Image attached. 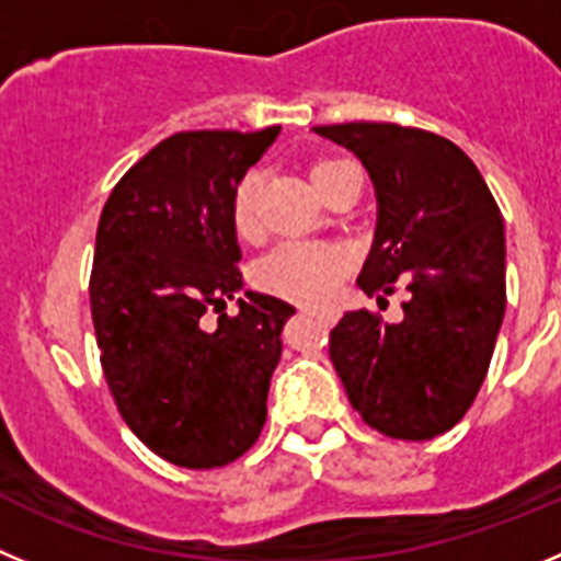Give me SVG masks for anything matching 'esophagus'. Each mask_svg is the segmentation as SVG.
<instances>
[{
	"label": "esophagus",
	"instance_id": "34e87169",
	"mask_svg": "<svg viewBox=\"0 0 561 561\" xmlns=\"http://www.w3.org/2000/svg\"><path fill=\"white\" fill-rule=\"evenodd\" d=\"M301 312H305V316H316V318H321V321H324V324H332V321H335V312L332 310H310V307H301Z\"/></svg>",
	"mask_w": 561,
	"mask_h": 561
}]
</instances>
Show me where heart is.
<instances>
[{
  "mask_svg": "<svg viewBox=\"0 0 561 561\" xmlns=\"http://www.w3.org/2000/svg\"><path fill=\"white\" fill-rule=\"evenodd\" d=\"M352 168L350 161L321 159L310 168V181L324 195L330 181L341 170ZM260 195H262V173L251 170L234 190L231 201V220L240 237L260 234ZM350 268V260L341 249L327 243H282L262 256L254 271V279L262 290L285 296V299L301 301V305H321L335 296L343 276Z\"/></svg>",
  "mask_w": 561,
  "mask_h": 561,
  "instance_id": "b5f03b06",
  "label": "heart"
}]
</instances>
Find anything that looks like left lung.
<instances>
[{
  "instance_id": "left-lung-1",
  "label": "left lung",
  "mask_w": 561,
  "mask_h": 561,
  "mask_svg": "<svg viewBox=\"0 0 561 561\" xmlns=\"http://www.w3.org/2000/svg\"><path fill=\"white\" fill-rule=\"evenodd\" d=\"M352 150L377 195L375 243L357 285L391 296L402 321L352 310L330 332V357L366 425L405 442L450 431L469 411L506 312L501 209L467 153L444 136L393 123L318 125Z\"/></svg>"
}]
</instances>
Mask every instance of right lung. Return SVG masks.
Here are the masks:
<instances>
[{"label":"right lung","mask_w":561,"mask_h":561,"mask_svg":"<svg viewBox=\"0 0 561 561\" xmlns=\"http://www.w3.org/2000/svg\"><path fill=\"white\" fill-rule=\"evenodd\" d=\"M279 130L173 134L119 179L100 215L89 299L105 382L125 425L175 467L231 463L268 416L296 307L245 290L237 316L224 310L243 290L234 190ZM209 309L221 312L215 331Z\"/></svg>","instance_id":"add662e5"}]
</instances>
